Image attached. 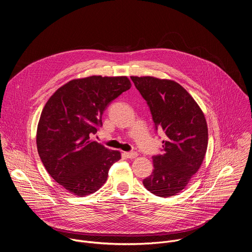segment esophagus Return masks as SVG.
I'll return each mask as SVG.
<instances>
[{"mask_svg":"<svg viewBox=\"0 0 252 252\" xmlns=\"http://www.w3.org/2000/svg\"><path fill=\"white\" fill-rule=\"evenodd\" d=\"M124 155H125L126 158H134L137 157V154L134 153V152H132V153H124Z\"/></svg>","mask_w":252,"mask_h":252,"instance_id":"esophagus-1","label":"esophagus"}]
</instances>
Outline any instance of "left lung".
Wrapping results in <instances>:
<instances>
[{"label":"left lung","mask_w":252,"mask_h":252,"mask_svg":"<svg viewBox=\"0 0 252 252\" xmlns=\"http://www.w3.org/2000/svg\"><path fill=\"white\" fill-rule=\"evenodd\" d=\"M150 106L157 129H162V155L153 157V173L143 186L160 197L181 192L206 154L208 129L203 112L178 83L155 77H130Z\"/></svg>","instance_id":"1"}]
</instances>
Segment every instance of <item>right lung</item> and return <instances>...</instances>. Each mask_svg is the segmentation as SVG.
Segmentation results:
<instances>
[{
	"mask_svg": "<svg viewBox=\"0 0 252 252\" xmlns=\"http://www.w3.org/2000/svg\"><path fill=\"white\" fill-rule=\"evenodd\" d=\"M130 87L124 76L75 79L45 104L37 128L38 153L49 174L70 193L85 196L98 190L121 159L119 151L90 140V135L102 125L106 106Z\"/></svg>",
	"mask_w": 252,
	"mask_h": 252,
	"instance_id": "add662e5",
	"label": "right lung"
}]
</instances>
